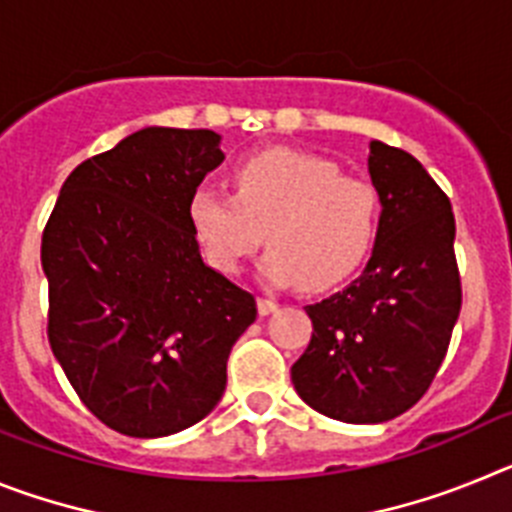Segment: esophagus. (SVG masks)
Listing matches in <instances>:
<instances>
[{
	"mask_svg": "<svg viewBox=\"0 0 512 512\" xmlns=\"http://www.w3.org/2000/svg\"><path fill=\"white\" fill-rule=\"evenodd\" d=\"M277 302L266 300V297H259V315H271V312H277Z\"/></svg>",
	"mask_w": 512,
	"mask_h": 512,
	"instance_id": "1",
	"label": "esophagus"
}]
</instances>
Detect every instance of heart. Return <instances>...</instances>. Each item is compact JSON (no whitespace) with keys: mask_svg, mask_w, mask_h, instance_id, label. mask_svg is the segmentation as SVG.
<instances>
[{"mask_svg":"<svg viewBox=\"0 0 512 512\" xmlns=\"http://www.w3.org/2000/svg\"><path fill=\"white\" fill-rule=\"evenodd\" d=\"M233 184L235 197L200 187L189 202L194 233L225 274L241 271L266 235L261 279L320 292L343 282L377 238V189L343 176L328 158L271 148L243 158Z\"/></svg>","mask_w":512,"mask_h":512,"instance_id":"heart-1","label":"heart"}]
</instances>
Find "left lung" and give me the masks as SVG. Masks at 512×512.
<instances>
[{"mask_svg":"<svg viewBox=\"0 0 512 512\" xmlns=\"http://www.w3.org/2000/svg\"><path fill=\"white\" fill-rule=\"evenodd\" d=\"M379 230L364 271L307 305L312 338L292 384L312 410L343 423H384L431 387L461 310L449 197L418 158L369 143Z\"/></svg>","mask_w":512,"mask_h":512,"instance_id":"1","label":"left lung"}]
</instances>
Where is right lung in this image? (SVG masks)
I'll list each match as a JSON object with an SVG mask.
<instances>
[{
  "label": "right lung",
  "instance_id": "right-lung-1",
  "mask_svg": "<svg viewBox=\"0 0 512 512\" xmlns=\"http://www.w3.org/2000/svg\"><path fill=\"white\" fill-rule=\"evenodd\" d=\"M212 130L143 128L63 182L43 230L48 341L112 431L161 438L212 413L256 300L205 264L189 202L223 164Z\"/></svg>",
  "mask_w": 512,
  "mask_h": 512
}]
</instances>
